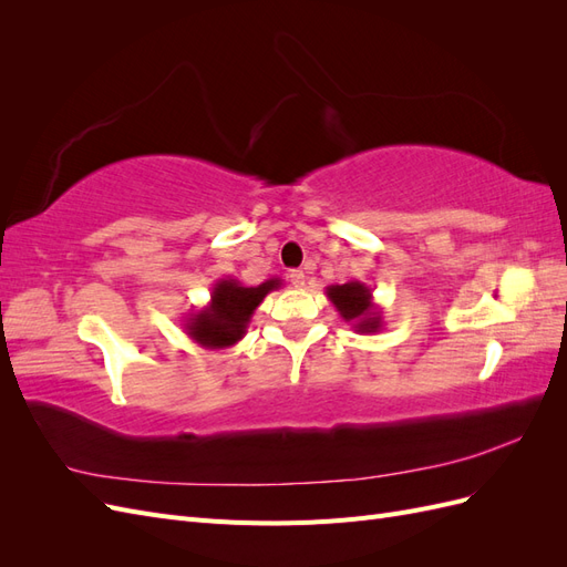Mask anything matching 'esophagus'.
<instances>
[{"mask_svg": "<svg viewBox=\"0 0 567 567\" xmlns=\"http://www.w3.org/2000/svg\"><path fill=\"white\" fill-rule=\"evenodd\" d=\"M290 284H293L296 288H302L305 286V271L302 269H293V271H290Z\"/></svg>", "mask_w": 567, "mask_h": 567, "instance_id": "1", "label": "esophagus"}]
</instances>
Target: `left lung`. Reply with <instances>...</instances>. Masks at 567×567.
Segmentation results:
<instances>
[{
  "label": "left lung",
  "mask_w": 567,
  "mask_h": 567,
  "mask_svg": "<svg viewBox=\"0 0 567 567\" xmlns=\"http://www.w3.org/2000/svg\"><path fill=\"white\" fill-rule=\"evenodd\" d=\"M326 298L333 302L338 315L346 319L357 333H379L383 331V312L373 302L371 288L362 281L326 286Z\"/></svg>",
  "instance_id": "8db88e82"
}]
</instances>
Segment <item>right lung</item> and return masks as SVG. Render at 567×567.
<instances>
[{"mask_svg":"<svg viewBox=\"0 0 567 567\" xmlns=\"http://www.w3.org/2000/svg\"><path fill=\"white\" fill-rule=\"evenodd\" d=\"M277 288H281V279L277 277L260 286H244L231 277L217 279L213 284L210 302L184 319V331L200 348H231L248 333V323L267 293Z\"/></svg>","mask_w":567,"mask_h":567,"instance_id":"add662e5","label":"right lung"}]
</instances>
